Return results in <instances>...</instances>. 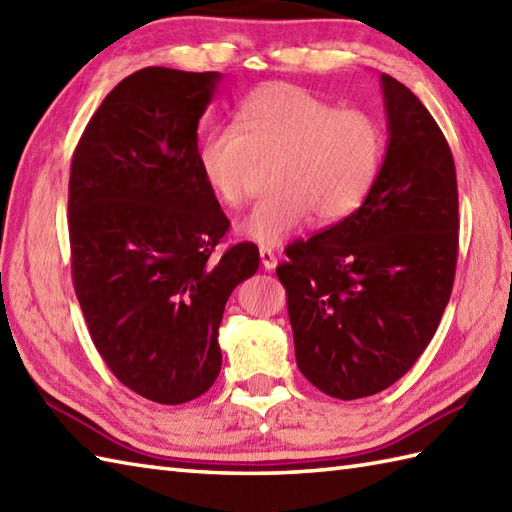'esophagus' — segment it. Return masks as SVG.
Instances as JSON below:
<instances>
[{
	"label": "esophagus",
	"mask_w": 512,
	"mask_h": 512,
	"mask_svg": "<svg viewBox=\"0 0 512 512\" xmlns=\"http://www.w3.org/2000/svg\"><path fill=\"white\" fill-rule=\"evenodd\" d=\"M259 257H262V266L266 270H275L277 268V255L270 248H266V246L259 248Z\"/></svg>",
	"instance_id": "34e87169"
}]
</instances>
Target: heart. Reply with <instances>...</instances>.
Instances as JSON below:
<instances>
[{"instance_id":"1","label":"heart","mask_w":512,"mask_h":512,"mask_svg":"<svg viewBox=\"0 0 512 512\" xmlns=\"http://www.w3.org/2000/svg\"><path fill=\"white\" fill-rule=\"evenodd\" d=\"M383 156L376 121L358 110H336L290 83H268L237 105L235 127L217 125L195 149L198 171L222 204H242L255 160H273L270 189L237 233L275 246L306 224L350 215L365 200Z\"/></svg>"}]
</instances>
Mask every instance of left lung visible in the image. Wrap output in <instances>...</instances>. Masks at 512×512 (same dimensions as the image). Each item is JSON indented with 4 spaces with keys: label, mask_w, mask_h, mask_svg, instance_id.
Segmentation results:
<instances>
[{
    "label": "left lung",
    "mask_w": 512,
    "mask_h": 512,
    "mask_svg": "<svg viewBox=\"0 0 512 512\" xmlns=\"http://www.w3.org/2000/svg\"><path fill=\"white\" fill-rule=\"evenodd\" d=\"M387 151L363 204L295 242L277 277L288 292L297 367L323 394L374 396L427 350L458 262V180L427 107L380 74Z\"/></svg>",
    "instance_id": "obj_1"
}]
</instances>
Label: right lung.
<instances>
[{
    "mask_svg": "<svg viewBox=\"0 0 512 512\" xmlns=\"http://www.w3.org/2000/svg\"><path fill=\"white\" fill-rule=\"evenodd\" d=\"M220 72L145 68L105 96L76 145L68 226L72 279L112 374L160 405L202 396L222 367L231 292L259 268L228 231L195 160Z\"/></svg>",
    "mask_w": 512,
    "mask_h": 512,
    "instance_id": "obj_1",
    "label": "right lung"
}]
</instances>
